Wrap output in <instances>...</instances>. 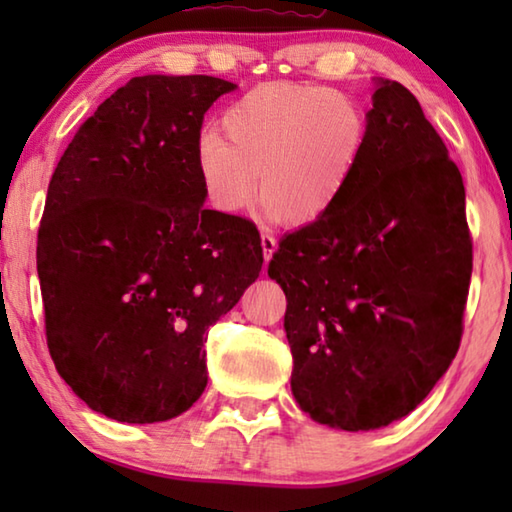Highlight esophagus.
Returning <instances> with one entry per match:
<instances>
[{"label":"esophagus","instance_id":"34e87169","mask_svg":"<svg viewBox=\"0 0 512 512\" xmlns=\"http://www.w3.org/2000/svg\"><path fill=\"white\" fill-rule=\"evenodd\" d=\"M262 248H264V259L268 262L277 248V239L273 237V232H268V230L262 232Z\"/></svg>","mask_w":512,"mask_h":512}]
</instances>
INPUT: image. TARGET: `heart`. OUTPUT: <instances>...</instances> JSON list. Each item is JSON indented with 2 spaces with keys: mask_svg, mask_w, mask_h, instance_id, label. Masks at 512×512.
I'll return each mask as SVG.
<instances>
[{
  "mask_svg": "<svg viewBox=\"0 0 512 512\" xmlns=\"http://www.w3.org/2000/svg\"><path fill=\"white\" fill-rule=\"evenodd\" d=\"M196 142L205 198L223 214L253 205L262 171L264 212L289 223L323 219L348 192L366 146V115L348 94L314 83H264Z\"/></svg>",
  "mask_w": 512,
  "mask_h": 512,
  "instance_id": "b5f03b06",
  "label": "heart"
}]
</instances>
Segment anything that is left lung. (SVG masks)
Instances as JSON below:
<instances>
[{
	"label": "left lung",
	"mask_w": 512,
	"mask_h": 512,
	"mask_svg": "<svg viewBox=\"0 0 512 512\" xmlns=\"http://www.w3.org/2000/svg\"><path fill=\"white\" fill-rule=\"evenodd\" d=\"M352 185L280 241L291 391L329 427L409 415L456 357L472 275L461 171L418 99L379 79Z\"/></svg>",
	"instance_id": "8db88e82"
}]
</instances>
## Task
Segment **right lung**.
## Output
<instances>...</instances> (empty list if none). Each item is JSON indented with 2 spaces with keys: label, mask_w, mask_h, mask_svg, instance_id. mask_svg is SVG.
Returning a JSON list of instances; mask_svg holds the SVG:
<instances>
[{
  "label": "right lung",
  "mask_w": 512,
  "mask_h": 512,
  "mask_svg": "<svg viewBox=\"0 0 512 512\" xmlns=\"http://www.w3.org/2000/svg\"><path fill=\"white\" fill-rule=\"evenodd\" d=\"M237 85L135 76L76 131L49 180L38 277L49 354L106 418L171 420L207 386V329L264 264L244 216L205 210L196 142Z\"/></svg>",
  "instance_id": "add662e5"
}]
</instances>
